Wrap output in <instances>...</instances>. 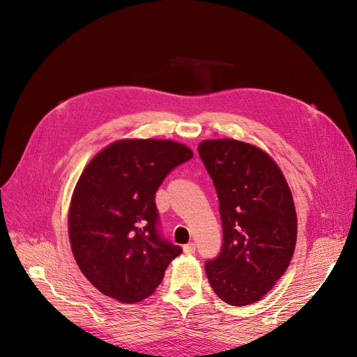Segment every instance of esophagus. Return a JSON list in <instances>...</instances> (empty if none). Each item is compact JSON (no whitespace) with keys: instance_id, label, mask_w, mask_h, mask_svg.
Returning a JSON list of instances; mask_svg holds the SVG:
<instances>
[{"instance_id":"esophagus-1","label":"esophagus","mask_w":357,"mask_h":357,"mask_svg":"<svg viewBox=\"0 0 357 357\" xmlns=\"http://www.w3.org/2000/svg\"><path fill=\"white\" fill-rule=\"evenodd\" d=\"M183 253L194 255L195 253V245H194V243H188V245H185L183 246Z\"/></svg>"}]
</instances>
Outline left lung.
Listing matches in <instances>:
<instances>
[{
  "mask_svg": "<svg viewBox=\"0 0 357 357\" xmlns=\"http://www.w3.org/2000/svg\"><path fill=\"white\" fill-rule=\"evenodd\" d=\"M222 222V248L205 264L213 291L229 305L264 298L285 273L296 245V213L288 182L260 147L234 139L202 140Z\"/></svg>",
  "mask_w": 357,
  "mask_h": 357,
  "instance_id": "1",
  "label": "left lung"
}]
</instances>
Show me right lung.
I'll list each match as a JSON object with an SVG mask.
<instances>
[{
	"label": "right lung",
	"mask_w": 357,
	"mask_h": 357,
	"mask_svg": "<svg viewBox=\"0 0 357 357\" xmlns=\"http://www.w3.org/2000/svg\"><path fill=\"white\" fill-rule=\"evenodd\" d=\"M194 156L166 139H121L93 156L69 204L75 260L100 292L124 304L150 296L179 246L158 233L155 194L172 169Z\"/></svg>",
	"instance_id": "add662e5"
}]
</instances>
